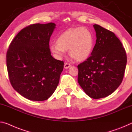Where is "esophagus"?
I'll list each match as a JSON object with an SVG mask.
<instances>
[{"instance_id": "1", "label": "esophagus", "mask_w": 132, "mask_h": 132, "mask_svg": "<svg viewBox=\"0 0 132 132\" xmlns=\"http://www.w3.org/2000/svg\"><path fill=\"white\" fill-rule=\"evenodd\" d=\"M70 66H71V64L70 63H64V68L65 69H68L69 68H70Z\"/></svg>"}]
</instances>
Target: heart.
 I'll list each match as a JSON object with an SVG mask.
<instances>
[{
	"mask_svg": "<svg viewBox=\"0 0 132 132\" xmlns=\"http://www.w3.org/2000/svg\"><path fill=\"white\" fill-rule=\"evenodd\" d=\"M94 43L92 32L85 27H79L68 29L59 35L56 43L50 45V51L59 59L68 51L69 55L74 60L84 61L90 56Z\"/></svg>",
	"mask_w": 132,
	"mask_h": 132,
	"instance_id": "heart-1",
	"label": "heart"
}]
</instances>
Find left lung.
<instances>
[{"mask_svg":"<svg viewBox=\"0 0 132 132\" xmlns=\"http://www.w3.org/2000/svg\"><path fill=\"white\" fill-rule=\"evenodd\" d=\"M96 42L90 57L77 66L79 84L93 99L105 97L121 84L126 69L125 48L113 32L94 24Z\"/></svg>","mask_w":132,"mask_h":132,"instance_id":"obj_1","label":"left lung"}]
</instances>
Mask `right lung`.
Instances as JSON below:
<instances>
[{"instance_id": "add662e5", "label": "right lung", "mask_w": 132, "mask_h": 132, "mask_svg": "<svg viewBox=\"0 0 132 132\" xmlns=\"http://www.w3.org/2000/svg\"><path fill=\"white\" fill-rule=\"evenodd\" d=\"M56 24L35 23L22 29L10 43L6 65L13 89L29 100L51 97L59 82L63 61L52 57L50 37Z\"/></svg>"}]
</instances>
